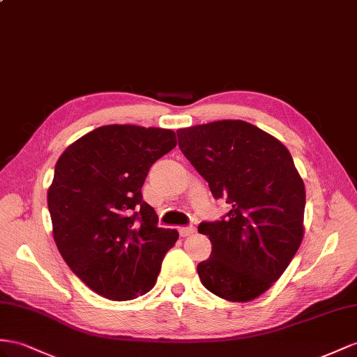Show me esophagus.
Returning <instances> with one entry per match:
<instances>
[{
    "label": "esophagus",
    "mask_w": 357,
    "mask_h": 357,
    "mask_svg": "<svg viewBox=\"0 0 357 357\" xmlns=\"http://www.w3.org/2000/svg\"><path fill=\"white\" fill-rule=\"evenodd\" d=\"M196 232V227L195 226H182L179 227V235L181 236H190Z\"/></svg>",
    "instance_id": "obj_1"
}]
</instances>
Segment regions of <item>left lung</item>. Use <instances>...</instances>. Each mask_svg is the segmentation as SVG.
I'll use <instances>...</instances> for the list:
<instances>
[{
  "instance_id": "8db88e82",
  "label": "left lung",
  "mask_w": 357,
  "mask_h": 357,
  "mask_svg": "<svg viewBox=\"0 0 357 357\" xmlns=\"http://www.w3.org/2000/svg\"><path fill=\"white\" fill-rule=\"evenodd\" d=\"M179 149L209 185L231 205L220 220L197 231L213 244L197 266L202 285L231 301L266 292L303 238L305 185L279 140L243 121H218L178 130Z\"/></svg>"
}]
</instances>
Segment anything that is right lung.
Masks as SVG:
<instances>
[{
    "mask_svg": "<svg viewBox=\"0 0 357 357\" xmlns=\"http://www.w3.org/2000/svg\"><path fill=\"white\" fill-rule=\"evenodd\" d=\"M176 146L162 128L107 125L61 153L48 190L60 255L86 285L109 300L151 291L178 231L158 227L142 187L152 164Z\"/></svg>",
    "mask_w": 357,
    "mask_h": 357,
    "instance_id": "1",
    "label": "right lung"
}]
</instances>
